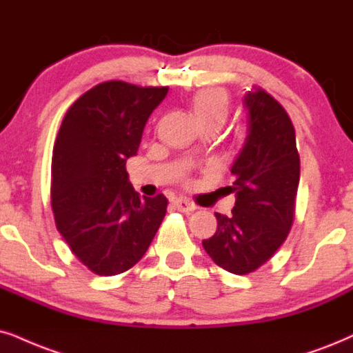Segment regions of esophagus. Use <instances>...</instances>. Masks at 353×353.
<instances>
[{
	"mask_svg": "<svg viewBox=\"0 0 353 353\" xmlns=\"http://www.w3.org/2000/svg\"><path fill=\"white\" fill-rule=\"evenodd\" d=\"M174 207L179 210V212H184V213H190L197 208L194 203H190L189 200H185V199H177L176 202H174Z\"/></svg>",
	"mask_w": 353,
	"mask_h": 353,
	"instance_id": "obj_1",
	"label": "esophagus"
}]
</instances>
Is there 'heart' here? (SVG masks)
I'll return each instance as SVG.
<instances>
[{"label": "heart", "instance_id": "1", "mask_svg": "<svg viewBox=\"0 0 353 353\" xmlns=\"http://www.w3.org/2000/svg\"><path fill=\"white\" fill-rule=\"evenodd\" d=\"M190 105L202 125H223L230 114L228 96L220 88L200 89L192 96Z\"/></svg>", "mask_w": 353, "mask_h": 353}]
</instances>
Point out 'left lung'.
I'll return each instance as SVG.
<instances>
[{"label":"left lung","instance_id":"8db88e82","mask_svg":"<svg viewBox=\"0 0 353 353\" xmlns=\"http://www.w3.org/2000/svg\"><path fill=\"white\" fill-rule=\"evenodd\" d=\"M246 143L231 168V216L215 213V234L203 249L218 267L246 275L264 265L287 239L295 220L300 154L287 110L262 88L244 96Z\"/></svg>","mask_w":353,"mask_h":353}]
</instances>
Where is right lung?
<instances>
[{
    "label": "right lung",
    "mask_w": 353,
    "mask_h": 353,
    "mask_svg": "<svg viewBox=\"0 0 353 353\" xmlns=\"http://www.w3.org/2000/svg\"><path fill=\"white\" fill-rule=\"evenodd\" d=\"M168 86L105 81L73 102L52 154V210L57 230L89 270L122 274L145 256L166 215L168 199L140 197L125 163Z\"/></svg>",
    "instance_id": "obj_1"
}]
</instances>
